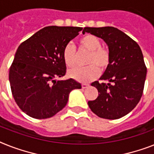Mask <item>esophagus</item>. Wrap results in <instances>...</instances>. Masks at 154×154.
<instances>
[{"instance_id": "obj_1", "label": "esophagus", "mask_w": 154, "mask_h": 154, "mask_svg": "<svg viewBox=\"0 0 154 154\" xmlns=\"http://www.w3.org/2000/svg\"><path fill=\"white\" fill-rule=\"evenodd\" d=\"M89 86V84H86V83H82V89H85V88H87Z\"/></svg>"}]
</instances>
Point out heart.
Here are the masks:
<instances>
[{
  "label": "heart",
  "instance_id": "heart-1",
  "mask_svg": "<svg viewBox=\"0 0 154 154\" xmlns=\"http://www.w3.org/2000/svg\"><path fill=\"white\" fill-rule=\"evenodd\" d=\"M79 47L89 52L86 60V67L71 70L68 75L81 82H90L98 75L99 70L105 71L110 63L109 49L101 47V40L93 34H85L79 41ZM63 60L68 68H72L76 65V53L74 46L68 43L63 50Z\"/></svg>",
  "mask_w": 154,
  "mask_h": 154
}]
</instances>
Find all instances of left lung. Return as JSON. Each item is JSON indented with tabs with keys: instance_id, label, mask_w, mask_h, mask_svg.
Instances as JSON below:
<instances>
[{
	"instance_id": "obj_1",
	"label": "left lung",
	"mask_w": 154,
	"mask_h": 154,
	"mask_svg": "<svg viewBox=\"0 0 154 154\" xmlns=\"http://www.w3.org/2000/svg\"><path fill=\"white\" fill-rule=\"evenodd\" d=\"M85 32L103 39L110 53V63L101 80L91 83L98 96L88 101L91 111L101 118L116 120L131 112L140 101L146 77V67L139 45L113 26L84 27Z\"/></svg>"
}]
</instances>
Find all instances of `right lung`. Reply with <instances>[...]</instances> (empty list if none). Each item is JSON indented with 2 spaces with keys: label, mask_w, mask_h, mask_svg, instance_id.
Segmentation results:
<instances>
[{
  "label": "right lung",
  "mask_w": 154,
  "mask_h": 154,
  "mask_svg": "<svg viewBox=\"0 0 154 154\" xmlns=\"http://www.w3.org/2000/svg\"><path fill=\"white\" fill-rule=\"evenodd\" d=\"M75 26H45L18 47L9 70L15 101L24 113L46 119L65 107L71 91L81 89L73 79L57 80L66 73L63 48L82 30Z\"/></svg>",
  "instance_id": "add662e5"
}]
</instances>
